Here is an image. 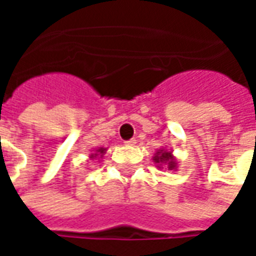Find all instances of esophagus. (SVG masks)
Listing matches in <instances>:
<instances>
[{
	"mask_svg": "<svg viewBox=\"0 0 256 256\" xmlns=\"http://www.w3.org/2000/svg\"><path fill=\"white\" fill-rule=\"evenodd\" d=\"M137 144V140H128V141H124V145H128V146H133V145Z\"/></svg>",
	"mask_w": 256,
	"mask_h": 256,
	"instance_id": "obj_1",
	"label": "esophagus"
}]
</instances>
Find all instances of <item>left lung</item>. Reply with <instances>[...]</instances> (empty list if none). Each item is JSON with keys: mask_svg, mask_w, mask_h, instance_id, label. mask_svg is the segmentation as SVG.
<instances>
[{"mask_svg": "<svg viewBox=\"0 0 256 256\" xmlns=\"http://www.w3.org/2000/svg\"><path fill=\"white\" fill-rule=\"evenodd\" d=\"M152 160L155 162L159 168H162L163 166H166L168 170H172V172H174V170H177L178 167V162L172 154V150H164V148H160V150H158Z\"/></svg>", "mask_w": 256, "mask_h": 256, "instance_id": "obj_1", "label": "left lung"}]
</instances>
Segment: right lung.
<instances>
[{
  "label": "right lung",
  "instance_id": "add662e5",
  "mask_svg": "<svg viewBox=\"0 0 256 256\" xmlns=\"http://www.w3.org/2000/svg\"><path fill=\"white\" fill-rule=\"evenodd\" d=\"M106 148H98V150H94V154H90V159H96V158H98V156H102L106 154Z\"/></svg>",
  "mask_w": 256,
  "mask_h": 256
}]
</instances>
